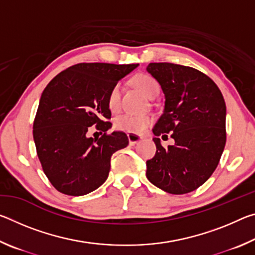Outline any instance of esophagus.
<instances>
[{"label":"esophagus","instance_id":"esophagus-1","mask_svg":"<svg viewBox=\"0 0 255 255\" xmlns=\"http://www.w3.org/2000/svg\"><path fill=\"white\" fill-rule=\"evenodd\" d=\"M127 136H128L129 144H130V145H135V144L138 143V141L143 139V136L137 135V133H132V132H128Z\"/></svg>","mask_w":255,"mask_h":255}]
</instances>
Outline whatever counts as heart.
<instances>
[{
  "mask_svg": "<svg viewBox=\"0 0 255 255\" xmlns=\"http://www.w3.org/2000/svg\"><path fill=\"white\" fill-rule=\"evenodd\" d=\"M133 84L139 89L146 97L154 99L159 93V84L153 76L148 74H138L133 77ZM120 96H122V86L115 84L108 96V106L111 111H117L120 107ZM153 123V118L148 115H130L125 114L116 119V127L119 130L140 133Z\"/></svg>",
  "mask_w": 255,
  "mask_h": 255,
  "instance_id": "heart-1",
  "label": "heart"
}]
</instances>
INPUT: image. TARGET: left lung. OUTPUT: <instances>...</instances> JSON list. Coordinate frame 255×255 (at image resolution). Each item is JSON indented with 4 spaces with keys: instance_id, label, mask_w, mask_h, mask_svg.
Segmentation results:
<instances>
[{
    "instance_id": "1",
    "label": "left lung",
    "mask_w": 255,
    "mask_h": 255,
    "mask_svg": "<svg viewBox=\"0 0 255 255\" xmlns=\"http://www.w3.org/2000/svg\"><path fill=\"white\" fill-rule=\"evenodd\" d=\"M165 97L155 124L156 154L146 162V176L172 195L191 192L217 167L226 143V105L215 82L196 68L172 63L146 67ZM171 132L175 145L164 149L158 135Z\"/></svg>"
}]
</instances>
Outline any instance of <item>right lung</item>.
I'll list each match as a JSON object with an SVG mask.
<instances>
[{
	"label": "right lung",
	"mask_w": 255,
	"mask_h": 255,
	"mask_svg": "<svg viewBox=\"0 0 255 255\" xmlns=\"http://www.w3.org/2000/svg\"><path fill=\"white\" fill-rule=\"evenodd\" d=\"M138 64L80 63L60 72L46 86L33 122V140L42 170L56 190L84 196L105 183L112 154L128 145L111 128L108 96L112 86ZM97 125L101 137L87 136Z\"/></svg>",
	"instance_id": "1"
}]
</instances>
